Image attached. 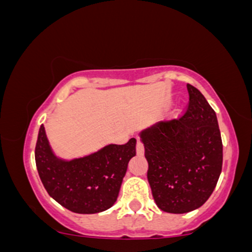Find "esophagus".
I'll return each instance as SVG.
<instances>
[{"label":"esophagus","mask_w":252,"mask_h":252,"mask_svg":"<svg viewBox=\"0 0 252 252\" xmlns=\"http://www.w3.org/2000/svg\"><path fill=\"white\" fill-rule=\"evenodd\" d=\"M136 153H137V155H143L144 154L143 143L141 142L140 140H137V143H136Z\"/></svg>","instance_id":"esophagus-1"}]
</instances>
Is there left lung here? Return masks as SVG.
Instances as JSON below:
<instances>
[{"mask_svg":"<svg viewBox=\"0 0 252 252\" xmlns=\"http://www.w3.org/2000/svg\"><path fill=\"white\" fill-rule=\"evenodd\" d=\"M187 90L186 114L140 132L153 198L158 209L175 215L194 211L206 202L222 166L221 136L215 110L198 89L187 84Z\"/></svg>","mask_w":252,"mask_h":252,"instance_id":"obj_1","label":"left lung"}]
</instances>
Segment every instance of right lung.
<instances>
[{"instance_id": "right-lung-1", "label": "right lung", "mask_w": 252, "mask_h": 252, "mask_svg": "<svg viewBox=\"0 0 252 252\" xmlns=\"http://www.w3.org/2000/svg\"><path fill=\"white\" fill-rule=\"evenodd\" d=\"M136 155V140L122 146L108 144L83 158L63 160L52 150L41 126L35 147V163L50 196L65 209L94 215L110 209L117 200L130 158Z\"/></svg>"}]
</instances>
